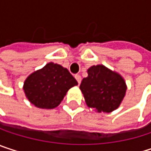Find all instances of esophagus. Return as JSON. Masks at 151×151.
I'll list each match as a JSON object with an SVG mask.
<instances>
[{
	"label": "esophagus",
	"mask_w": 151,
	"mask_h": 151,
	"mask_svg": "<svg viewBox=\"0 0 151 151\" xmlns=\"http://www.w3.org/2000/svg\"><path fill=\"white\" fill-rule=\"evenodd\" d=\"M75 78H76V80L78 81V84H80V83H81V77H80V75L76 74Z\"/></svg>",
	"instance_id": "34e87169"
}]
</instances>
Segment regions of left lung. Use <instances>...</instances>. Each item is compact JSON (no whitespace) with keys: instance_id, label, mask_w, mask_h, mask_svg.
I'll return each instance as SVG.
<instances>
[{"instance_id":"left-lung-1","label":"left lung","mask_w":151,"mask_h":151,"mask_svg":"<svg viewBox=\"0 0 151 151\" xmlns=\"http://www.w3.org/2000/svg\"><path fill=\"white\" fill-rule=\"evenodd\" d=\"M87 73L88 76L82 79L79 86L86 105L104 113L116 109L127 90L122 76L101 65L90 67Z\"/></svg>"}]
</instances>
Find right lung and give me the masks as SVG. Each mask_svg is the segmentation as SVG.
Returning <instances> with one entry per match:
<instances>
[{
	"label": "right lung",
	"instance_id": "add662e5",
	"mask_svg": "<svg viewBox=\"0 0 151 151\" xmlns=\"http://www.w3.org/2000/svg\"><path fill=\"white\" fill-rule=\"evenodd\" d=\"M78 82L66 68L49 63L29 76L23 86L28 100L39 108H54Z\"/></svg>",
	"mask_w": 151,
	"mask_h": 151
}]
</instances>
